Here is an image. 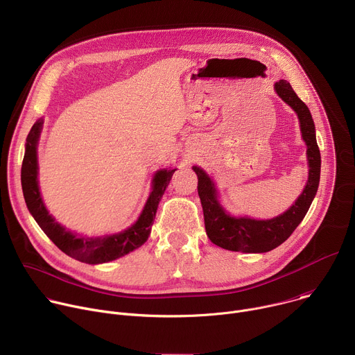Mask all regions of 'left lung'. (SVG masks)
<instances>
[{
  "label": "left lung",
  "mask_w": 355,
  "mask_h": 355,
  "mask_svg": "<svg viewBox=\"0 0 355 355\" xmlns=\"http://www.w3.org/2000/svg\"><path fill=\"white\" fill-rule=\"evenodd\" d=\"M274 88L284 103L296 112L302 137L308 146L309 178L305 189L286 212L267 220L230 216L219 204L215 184L209 175L196 166L192 167L198 175V195L204 209L207 234L214 244L230 251L266 252L282 244L305 218L318 192L320 181V151L311 111L286 80L277 81Z\"/></svg>",
  "instance_id": "1"
}]
</instances>
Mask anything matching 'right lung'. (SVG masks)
<instances>
[{
  "label": "right lung",
  "mask_w": 355,
  "mask_h": 355,
  "mask_svg": "<svg viewBox=\"0 0 355 355\" xmlns=\"http://www.w3.org/2000/svg\"><path fill=\"white\" fill-rule=\"evenodd\" d=\"M43 119H39L32 126L25 144V156L21 170V182L24 198L31 215L36 223L67 256L87 264H101L116 260L135 248L140 247L150 236L151 225L156 218L159 202L170 184L174 170H159L153 178V188L146 205L136 220L126 230L104 237H84L66 230L60 223L49 215L37 185V141L42 132Z\"/></svg>",
  "instance_id": "right-lung-1"
}]
</instances>
